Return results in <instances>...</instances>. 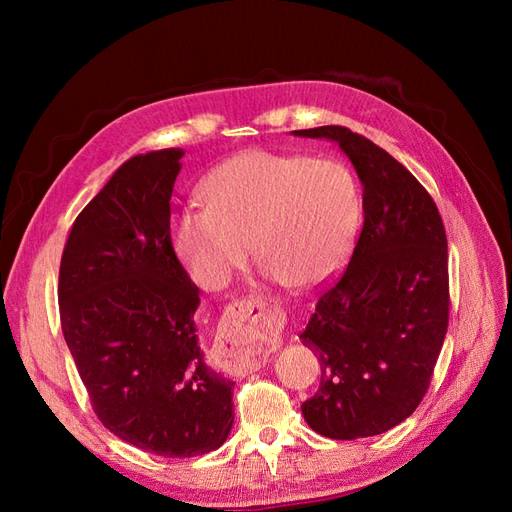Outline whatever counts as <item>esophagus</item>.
Wrapping results in <instances>:
<instances>
[{
  "instance_id": "34e87169",
  "label": "esophagus",
  "mask_w": 512,
  "mask_h": 512,
  "mask_svg": "<svg viewBox=\"0 0 512 512\" xmlns=\"http://www.w3.org/2000/svg\"><path fill=\"white\" fill-rule=\"evenodd\" d=\"M260 312L262 303L258 301H243L232 309L239 322L218 339V359L230 374H247L267 363V350L256 344V318Z\"/></svg>"
}]
</instances>
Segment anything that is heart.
<instances>
[{
  "label": "heart",
  "instance_id": "1",
  "mask_svg": "<svg viewBox=\"0 0 512 512\" xmlns=\"http://www.w3.org/2000/svg\"><path fill=\"white\" fill-rule=\"evenodd\" d=\"M207 207L173 218V245L194 282L224 288L252 250L267 280L312 288L339 267L359 224L350 168L331 158L254 149L226 160L203 183Z\"/></svg>",
  "mask_w": 512,
  "mask_h": 512
}]
</instances>
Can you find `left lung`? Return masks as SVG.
I'll return each instance as SVG.
<instances>
[{"label": "left lung", "mask_w": 512, "mask_h": 512, "mask_svg": "<svg viewBox=\"0 0 512 512\" xmlns=\"http://www.w3.org/2000/svg\"><path fill=\"white\" fill-rule=\"evenodd\" d=\"M335 141L363 185V228L348 267L324 288L299 335L320 359L301 406L324 438L399 425L421 404L448 327V250L436 203L410 170L344 126L294 130Z\"/></svg>", "instance_id": "8db88e82"}]
</instances>
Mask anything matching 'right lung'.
Here are the masks:
<instances>
[{"label":"right lung","mask_w":512,"mask_h":512,"mask_svg":"<svg viewBox=\"0 0 512 512\" xmlns=\"http://www.w3.org/2000/svg\"><path fill=\"white\" fill-rule=\"evenodd\" d=\"M181 149L123 162L79 213L59 267L61 331L106 429L141 451L196 457L235 421V382L198 344L200 297L170 241Z\"/></svg>","instance_id":"right-lung-1"}]
</instances>
